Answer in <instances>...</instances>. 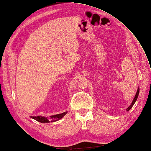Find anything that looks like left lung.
<instances>
[{
    "label": "left lung",
    "instance_id": "obj_1",
    "mask_svg": "<svg viewBox=\"0 0 151 151\" xmlns=\"http://www.w3.org/2000/svg\"><path fill=\"white\" fill-rule=\"evenodd\" d=\"M139 93V88H138V89H137V93H136L135 96H134V99H133V101H132V104H131L130 106H129V107L127 108V111H129V110H130V109H131V107L133 106V105L134 104V103L136 102V101H137V98H138Z\"/></svg>",
    "mask_w": 151,
    "mask_h": 151
}]
</instances>
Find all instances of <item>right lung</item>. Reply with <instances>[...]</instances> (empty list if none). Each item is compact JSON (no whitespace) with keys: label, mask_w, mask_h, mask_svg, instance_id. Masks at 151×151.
<instances>
[{"label":"right lung","mask_w":151,"mask_h":151,"mask_svg":"<svg viewBox=\"0 0 151 151\" xmlns=\"http://www.w3.org/2000/svg\"><path fill=\"white\" fill-rule=\"evenodd\" d=\"M67 112H64L63 113H61V114H58L55 115H52L50 116L49 118L45 117H42V116H36V117H31V118L34 119L36 120L37 121L40 123H49L50 121H56L60 119L61 118H62L63 116H64Z\"/></svg>","instance_id":"1"}]
</instances>
